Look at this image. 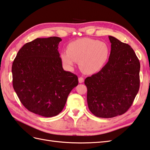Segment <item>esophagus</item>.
<instances>
[{"label":"esophagus","instance_id":"esophagus-1","mask_svg":"<svg viewBox=\"0 0 150 150\" xmlns=\"http://www.w3.org/2000/svg\"><path fill=\"white\" fill-rule=\"evenodd\" d=\"M79 83H82V82H84V78L83 77H79Z\"/></svg>","mask_w":150,"mask_h":150}]
</instances>
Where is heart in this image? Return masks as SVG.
Returning <instances> with one entry per match:
<instances>
[{"instance_id": "obj_1", "label": "heart", "mask_w": 150, "mask_h": 150, "mask_svg": "<svg viewBox=\"0 0 150 150\" xmlns=\"http://www.w3.org/2000/svg\"><path fill=\"white\" fill-rule=\"evenodd\" d=\"M109 55L110 48L106 43L84 38L69 44L67 51L60 53V58L66 68L71 69L75 62H79L81 71L91 74L103 69Z\"/></svg>"}]
</instances>
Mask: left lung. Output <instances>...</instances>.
<instances>
[{"label":"left lung","mask_w":150,"mask_h":150,"mask_svg":"<svg viewBox=\"0 0 150 150\" xmlns=\"http://www.w3.org/2000/svg\"><path fill=\"white\" fill-rule=\"evenodd\" d=\"M109 60L98 73L85 79L89 110L95 116L112 118L126 112L140 86V62L128 44L109 36Z\"/></svg>","instance_id":"left-lung-1"}]
</instances>
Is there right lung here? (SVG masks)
Here are the masks:
<instances>
[{
    "label": "right lung",
    "mask_w": 150,
    "mask_h": 150,
    "mask_svg": "<svg viewBox=\"0 0 150 150\" xmlns=\"http://www.w3.org/2000/svg\"><path fill=\"white\" fill-rule=\"evenodd\" d=\"M60 37L37 38L18 51L13 62V86L21 103L32 113L56 116L64 107L77 76L64 70L58 51Z\"/></svg>",
    "instance_id": "1"
}]
</instances>
